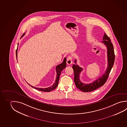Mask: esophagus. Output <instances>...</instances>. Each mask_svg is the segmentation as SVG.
<instances>
[{
	"label": "esophagus",
	"instance_id": "1",
	"mask_svg": "<svg viewBox=\"0 0 127 127\" xmlns=\"http://www.w3.org/2000/svg\"><path fill=\"white\" fill-rule=\"evenodd\" d=\"M72 58L71 56H68L67 59V64L68 65H71L72 64Z\"/></svg>",
	"mask_w": 127,
	"mask_h": 127
}]
</instances>
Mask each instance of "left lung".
Returning a JSON list of instances; mask_svg holds the SVG:
<instances>
[{"label": "left lung", "mask_w": 127, "mask_h": 127, "mask_svg": "<svg viewBox=\"0 0 127 127\" xmlns=\"http://www.w3.org/2000/svg\"><path fill=\"white\" fill-rule=\"evenodd\" d=\"M102 39L103 41H102V42L104 43L107 47L108 64L105 72L101 77H99L98 79H97L96 81H93L92 83L89 84L82 83L80 80V74L83 70V68L77 64L72 65V68L74 71V81L75 85L80 90L84 92L92 91L104 85L108 79L109 75L114 64L115 55L113 44L111 42V39L107 36L106 33H104ZM74 62L76 64V60H75Z\"/></svg>", "instance_id": "obj_1"}]
</instances>
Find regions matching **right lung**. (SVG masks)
I'll return each mask as SVG.
<instances>
[{
  "label": "right lung",
  "mask_w": 127,
  "mask_h": 127,
  "mask_svg": "<svg viewBox=\"0 0 127 127\" xmlns=\"http://www.w3.org/2000/svg\"><path fill=\"white\" fill-rule=\"evenodd\" d=\"M25 33H24L21 37H23V36L25 35ZM16 59H17V48L16 50ZM66 58H64V61L61 64H59L56 67V72L57 73L56 74V80H55V82L54 83L53 85H51V87H49L48 88H36L34 87L33 86H32V85H30L29 84H28L29 85L31 86V87H32V88H34L35 89L37 90H39V91H41L43 92H51V91L54 90V89H55V88L57 87L58 85V82L59 81V79H60V74L61 73V72L66 67Z\"/></svg>",
  "instance_id": "right-lung-1"
}]
</instances>
